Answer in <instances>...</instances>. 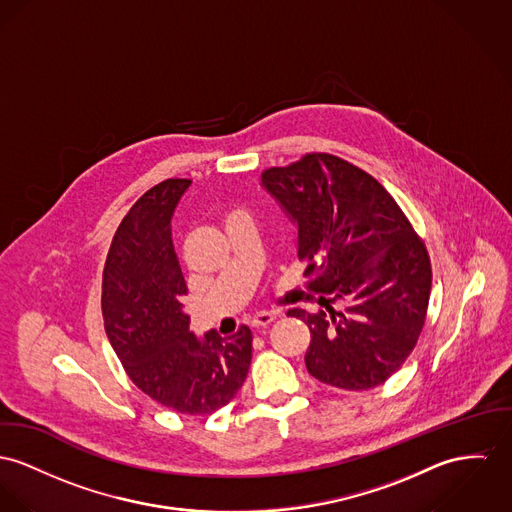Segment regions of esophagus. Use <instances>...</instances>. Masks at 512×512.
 I'll return each mask as SVG.
<instances>
[{"label":"esophagus","instance_id":"esophagus-1","mask_svg":"<svg viewBox=\"0 0 512 512\" xmlns=\"http://www.w3.org/2000/svg\"><path fill=\"white\" fill-rule=\"evenodd\" d=\"M276 319L275 312H257L251 319L253 327H267L269 323H273Z\"/></svg>","mask_w":512,"mask_h":512}]
</instances>
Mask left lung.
<instances>
[{
	"label": "left lung",
	"mask_w": 512,
	"mask_h": 512,
	"mask_svg": "<svg viewBox=\"0 0 512 512\" xmlns=\"http://www.w3.org/2000/svg\"><path fill=\"white\" fill-rule=\"evenodd\" d=\"M261 183L298 226L306 288L323 306L288 310L312 333L308 372L351 392L384 384L427 319L433 269L423 239L372 175L337 156L314 152L269 167Z\"/></svg>",
	"instance_id": "1"
}]
</instances>
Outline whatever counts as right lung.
I'll return each mask as SVG.
<instances>
[{"label": "right lung", "mask_w": 512, "mask_h": 512, "mask_svg": "<svg viewBox=\"0 0 512 512\" xmlns=\"http://www.w3.org/2000/svg\"><path fill=\"white\" fill-rule=\"evenodd\" d=\"M189 179H165L122 218L105 271L101 310L107 337L128 378L161 405L185 415H210L243 386L253 335L214 329L198 341L181 298L187 284L171 239L173 210Z\"/></svg>", "instance_id": "obj_1"}]
</instances>
